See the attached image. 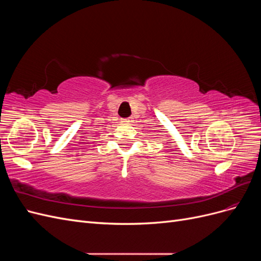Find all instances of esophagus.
Masks as SVG:
<instances>
[{
  "instance_id": "34e87169",
  "label": "esophagus",
  "mask_w": 261,
  "mask_h": 261,
  "mask_svg": "<svg viewBox=\"0 0 261 261\" xmlns=\"http://www.w3.org/2000/svg\"><path fill=\"white\" fill-rule=\"evenodd\" d=\"M123 122H124V123H129V122H132V118H130V117H129V118H124Z\"/></svg>"
}]
</instances>
